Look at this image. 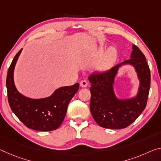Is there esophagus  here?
I'll return each instance as SVG.
<instances>
[{
	"mask_svg": "<svg viewBox=\"0 0 161 161\" xmlns=\"http://www.w3.org/2000/svg\"><path fill=\"white\" fill-rule=\"evenodd\" d=\"M87 85H88V82L86 81V80H84L80 81V86H81V87H86Z\"/></svg>",
	"mask_w": 161,
	"mask_h": 161,
	"instance_id": "34e87169",
	"label": "esophagus"
}]
</instances>
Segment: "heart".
Instances as JSON below:
<instances>
[{
	"label": "heart",
	"mask_w": 161,
	"mask_h": 161,
	"mask_svg": "<svg viewBox=\"0 0 161 161\" xmlns=\"http://www.w3.org/2000/svg\"><path fill=\"white\" fill-rule=\"evenodd\" d=\"M117 58V52L114 48H110L105 54L103 56L97 63V67L99 70H107L114 64Z\"/></svg>",
	"instance_id": "heart-1"
}]
</instances>
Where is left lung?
Segmentation results:
<instances>
[{
    "mask_svg": "<svg viewBox=\"0 0 161 161\" xmlns=\"http://www.w3.org/2000/svg\"><path fill=\"white\" fill-rule=\"evenodd\" d=\"M131 58L104 71H94L89 76L91 83L90 111L99 126L109 129L128 127L139 117L147 104L150 85V71L145 55L136 45L132 46ZM129 63L137 71L141 85L135 98L118 100L114 95L113 83L119 67Z\"/></svg>",
    "mask_w": 161,
    "mask_h": 161,
    "instance_id": "1",
    "label": "left lung"
}]
</instances>
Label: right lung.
I'll list each match as a JSON object with an SVG mask.
<instances>
[{"mask_svg":"<svg viewBox=\"0 0 161 161\" xmlns=\"http://www.w3.org/2000/svg\"><path fill=\"white\" fill-rule=\"evenodd\" d=\"M22 48L16 53L8 68L6 77L8 100L11 110L25 126L39 131H52L61 125L67 113L68 104L80 84L63 86L48 97L31 99L16 90L14 81V71Z\"/></svg>","mask_w":161,"mask_h":161,"instance_id":"add662e5","label":"right lung"}]
</instances>
